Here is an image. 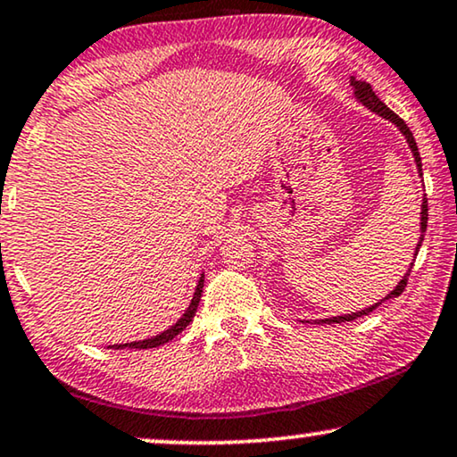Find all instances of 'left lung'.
<instances>
[{"mask_svg": "<svg viewBox=\"0 0 457 457\" xmlns=\"http://www.w3.org/2000/svg\"><path fill=\"white\" fill-rule=\"evenodd\" d=\"M351 87H353V94H355V97H357V102H361V104L366 106V108H370V111H372V112L380 114L382 119L391 120L393 125H397V129H399L401 133H403V137L407 139V144H410V150H411V154H413V161H416L418 173L422 175V158H420V152H418L416 139H413V133L410 131V127L405 125V120H403V119H399L397 114H395V112L391 111V108H388V106L385 104V102H382L380 97L374 94L372 85H370V83H366V81H357L355 77H351ZM427 223H428V203H427V198H424V200H422V211H420V240H418L416 251H413V254H418L420 246H422L424 232H427ZM411 261H416V259H411ZM411 267H413V263H410V270L405 271V276L399 279L397 286H395V288H393L391 292H388V295L385 296V299H380L378 303H374V305H370V307H366V309H361V312H351V313H345V315H337V318L315 320V324H340V321H351V320L363 318V315L372 313L376 307L382 305V303L388 301V299H395V296H399L401 292L405 290V286H407V276H410Z\"/></svg>", "mask_w": 457, "mask_h": 457, "instance_id": "1", "label": "left lung"}]
</instances>
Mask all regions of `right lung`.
Returning <instances> with one entry per match:
<instances>
[{
	"mask_svg": "<svg viewBox=\"0 0 457 457\" xmlns=\"http://www.w3.org/2000/svg\"><path fill=\"white\" fill-rule=\"evenodd\" d=\"M203 286H204V273H200V279L196 284V290H194V296L190 301V305H187V309L184 312V315L175 321V324L171 328H167L165 332L156 334V337H150V338H144V340H133V343H123V345H112L111 349H154V346H161L169 343V340H173L175 337L181 330H186V326L190 324L194 313H196L198 309V303H200V296H203Z\"/></svg>",
	"mask_w": 457,
	"mask_h": 457,
	"instance_id": "add662e5",
	"label": "right lung"
}]
</instances>
